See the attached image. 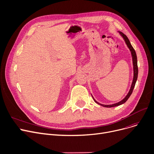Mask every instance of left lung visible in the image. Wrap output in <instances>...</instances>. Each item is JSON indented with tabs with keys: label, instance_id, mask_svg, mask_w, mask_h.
<instances>
[{
	"label": "left lung",
	"instance_id": "obj_1",
	"mask_svg": "<svg viewBox=\"0 0 154 154\" xmlns=\"http://www.w3.org/2000/svg\"><path fill=\"white\" fill-rule=\"evenodd\" d=\"M119 33L120 34V35L123 38V39L125 41L126 45L127 46V47L128 48V49L130 51V53H131V57H132V63H133V68H134V78H133V80H132V83H131V85L130 87V89L128 93V94L126 95V97L124 98L122 100H121L120 101L118 102V103H116L114 104H112V105H103V104H101L100 103H98V101H97L96 100H94V98H93V97L91 96L94 100V101L96 102L97 103H98V105L103 106V107H106V108H111V107H114V106H119L121 105L122 104H123L124 103H125V102L127 101V100L129 98V97H130L131 94L132 93V91L134 90V88L135 87L136 82L137 80V77H138V66H137V54L135 53V51L134 50V48L132 47V46L131 45V43L129 41V39H128V38L127 37V35L124 34L123 32H120V31H118Z\"/></svg>",
	"mask_w": 154,
	"mask_h": 154
}]
</instances>
